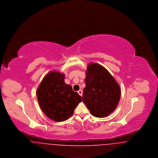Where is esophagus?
Returning <instances> with one entry per match:
<instances>
[{"label":"esophagus","instance_id":"34e87169","mask_svg":"<svg viewBox=\"0 0 158 158\" xmlns=\"http://www.w3.org/2000/svg\"><path fill=\"white\" fill-rule=\"evenodd\" d=\"M77 93H78V94H79V95H80V96H81V97H82V94H83L82 90H79V91H78V92H77Z\"/></svg>","mask_w":158,"mask_h":158}]
</instances>
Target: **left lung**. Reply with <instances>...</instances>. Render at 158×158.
<instances>
[{"instance_id": "1", "label": "left lung", "mask_w": 158, "mask_h": 158, "mask_svg": "<svg viewBox=\"0 0 158 158\" xmlns=\"http://www.w3.org/2000/svg\"><path fill=\"white\" fill-rule=\"evenodd\" d=\"M83 102L96 117H105L113 112L118 104L121 89L110 72L97 63H90L85 77Z\"/></svg>"}]
</instances>
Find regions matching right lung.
I'll use <instances>...</instances> for the list:
<instances>
[{
    "label": "right lung",
    "instance_id": "add662e5",
    "mask_svg": "<svg viewBox=\"0 0 158 158\" xmlns=\"http://www.w3.org/2000/svg\"><path fill=\"white\" fill-rule=\"evenodd\" d=\"M64 80V74L50 72L45 75L37 90L41 110L50 119L57 122L69 119L82 101V97Z\"/></svg>",
    "mask_w": 158,
    "mask_h": 158
}]
</instances>
